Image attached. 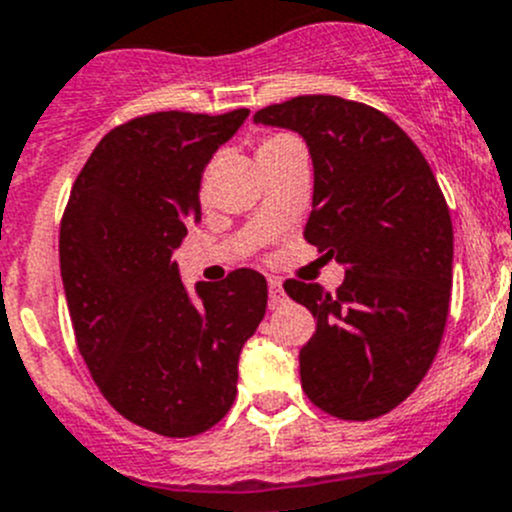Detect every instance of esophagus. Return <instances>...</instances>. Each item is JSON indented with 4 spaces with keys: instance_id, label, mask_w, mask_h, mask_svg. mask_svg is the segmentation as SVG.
Listing matches in <instances>:
<instances>
[{
    "instance_id": "obj_1",
    "label": "esophagus",
    "mask_w": 512,
    "mask_h": 512,
    "mask_svg": "<svg viewBox=\"0 0 512 512\" xmlns=\"http://www.w3.org/2000/svg\"><path fill=\"white\" fill-rule=\"evenodd\" d=\"M286 301V294H284V286H281L279 279H269V306L271 309H276V306H281Z\"/></svg>"
}]
</instances>
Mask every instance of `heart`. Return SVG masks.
I'll list each match as a JSON object with an SVG mask.
<instances>
[{
  "mask_svg": "<svg viewBox=\"0 0 512 512\" xmlns=\"http://www.w3.org/2000/svg\"><path fill=\"white\" fill-rule=\"evenodd\" d=\"M291 140H294V138H289V135H271V138H264V140H261L259 150H256V158H259V155H264V153H269V150H276V148H281V145L291 143Z\"/></svg>",
  "mask_w": 512,
  "mask_h": 512,
  "instance_id": "1",
  "label": "heart"
}]
</instances>
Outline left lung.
<instances>
[{"label":"left lung","instance_id":"left-lung-1","mask_svg":"<svg viewBox=\"0 0 512 512\" xmlns=\"http://www.w3.org/2000/svg\"><path fill=\"white\" fill-rule=\"evenodd\" d=\"M306 140L314 198L304 238L347 266L337 294L289 279L314 314L301 387L339 420H374L430 369L450 309L452 221L435 173L394 120L337 95H299L253 115Z\"/></svg>","mask_w":512,"mask_h":512}]
</instances>
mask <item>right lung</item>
Returning <instances> with one entry per match:
<instances>
[{
	"label": "right lung",
	"mask_w": 512,
	"mask_h": 512,
	"mask_svg": "<svg viewBox=\"0 0 512 512\" xmlns=\"http://www.w3.org/2000/svg\"><path fill=\"white\" fill-rule=\"evenodd\" d=\"M248 110H168L97 143L60 223V271L77 349L102 397L135 425L193 437L226 417L238 357L266 314V279L180 281L173 251L201 221L203 168Z\"/></svg>",
	"instance_id": "1"
}]
</instances>
